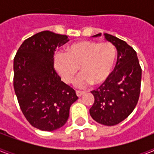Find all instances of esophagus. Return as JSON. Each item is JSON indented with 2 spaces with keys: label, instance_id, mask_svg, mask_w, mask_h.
<instances>
[{
  "label": "esophagus",
  "instance_id": "obj_1",
  "mask_svg": "<svg viewBox=\"0 0 154 154\" xmlns=\"http://www.w3.org/2000/svg\"><path fill=\"white\" fill-rule=\"evenodd\" d=\"M76 94H77V96L78 97H81L85 94V92H82V91H76Z\"/></svg>",
  "mask_w": 154,
  "mask_h": 154
}]
</instances>
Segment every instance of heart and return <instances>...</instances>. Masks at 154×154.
<instances>
[{"instance_id": "obj_1", "label": "heart", "mask_w": 154, "mask_h": 154, "mask_svg": "<svg viewBox=\"0 0 154 154\" xmlns=\"http://www.w3.org/2000/svg\"><path fill=\"white\" fill-rule=\"evenodd\" d=\"M117 59V50L109 42L97 43L84 41L71 45L66 53L57 52L53 56V67L65 83L72 82L81 68L82 73L75 81L77 88L92 83H105L112 74Z\"/></svg>"}]
</instances>
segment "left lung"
Listing matches in <instances>:
<instances>
[{"mask_svg": "<svg viewBox=\"0 0 154 154\" xmlns=\"http://www.w3.org/2000/svg\"><path fill=\"white\" fill-rule=\"evenodd\" d=\"M104 35L116 47L117 61L109 78L91 92L94 103L89 113L97 122L112 126L126 119L136 107L141 90V69L137 53L131 46L114 36ZM101 36L98 33L93 37Z\"/></svg>", "mask_w": 154, "mask_h": 154, "instance_id": "obj_1", "label": "left lung"}]
</instances>
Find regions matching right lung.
<instances>
[{"label":"right lung","instance_id":"add662e5","mask_svg":"<svg viewBox=\"0 0 154 154\" xmlns=\"http://www.w3.org/2000/svg\"><path fill=\"white\" fill-rule=\"evenodd\" d=\"M69 40L66 35L42 31L23 42L13 60V86L23 114L43 131L62 127L78 97L53 68L56 49Z\"/></svg>","mask_w":154,"mask_h":154}]
</instances>
